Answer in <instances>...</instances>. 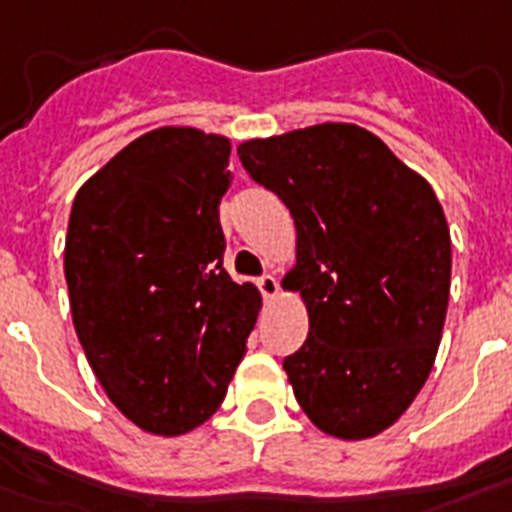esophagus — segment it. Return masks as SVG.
<instances>
[{"instance_id": "34e87169", "label": "esophagus", "mask_w": 512, "mask_h": 512, "mask_svg": "<svg viewBox=\"0 0 512 512\" xmlns=\"http://www.w3.org/2000/svg\"><path fill=\"white\" fill-rule=\"evenodd\" d=\"M257 290L263 292V298H276V295H279V282H276V276H273V273H263V276L257 279Z\"/></svg>"}]
</instances>
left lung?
<instances>
[{"instance_id":"left-lung-1","label":"left lung","mask_w":512,"mask_h":512,"mask_svg":"<svg viewBox=\"0 0 512 512\" xmlns=\"http://www.w3.org/2000/svg\"><path fill=\"white\" fill-rule=\"evenodd\" d=\"M241 166L290 209L308 338L284 357L300 408L341 440L373 438L419 395L438 354L451 233L438 195L376 134L322 123L239 144Z\"/></svg>"}]
</instances>
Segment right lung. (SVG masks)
<instances>
[{"instance_id":"right-lung-1","label":"right lung","mask_w":512,"mask_h":512,"mask_svg":"<svg viewBox=\"0 0 512 512\" xmlns=\"http://www.w3.org/2000/svg\"><path fill=\"white\" fill-rule=\"evenodd\" d=\"M230 142L155 128L74 195L64 273L77 338L107 397L152 435H185L228 392L260 292L222 268Z\"/></svg>"}]
</instances>
